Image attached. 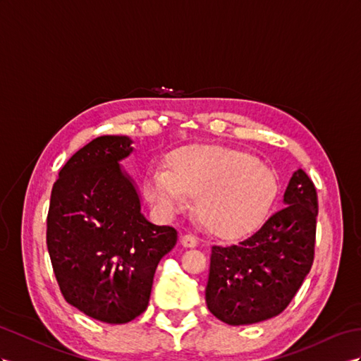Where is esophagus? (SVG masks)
Masks as SVG:
<instances>
[{
	"label": "esophagus",
	"mask_w": 361,
	"mask_h": 361,
	"mask_svg": "<svg viewBox=\"0 0 361 361\" xmlns=\"http://www.w3.org/2000/svg\"><path fill=\"white\" fill-rule=\"evenodd\" d=\"M197 244H198V241H197L195 236H192V235H184V236H181V245H183V247L193 248V247H197Z\"/></svg>",
	"instance_id": "obj_1"
}]
</instances>
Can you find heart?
Instances as JSON below:
<instances>
[{
    "label": "heart",
    "instance_id": "b5f03b06",
    "mask_svg": "<svg viewBox=\"0 0 361 361\" xmlns=\"http://www.w3.org/2000/svg\"><path fill=\"white\" fill-rule=\"evenodd\" d=\"M277 192L269 166L241 151L215 145H189L175 149L166 172L146 180L145 195L166 215H175L195 198L200 223L212 235L241 238L259 226Z\"/></svg>",
    "mask_w": 361,
    "mask_h": 361
}]
</instances>
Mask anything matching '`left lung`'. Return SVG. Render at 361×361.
<instances>
[{"mask_svg":"<svg viewBox=\"0 0 361 361\" xmlns=\"http://www.w3.org/2000/svg\"><path fill=\"white\" fill-rule=\"evenodd\" d=\"M283 204L250 238L212 247L206 303L221 322L238 326L277 316L310 273L319 209L305 171L293 173Z\"/></svg>","mask_w":361,"mask_h":361,"instance_id":"1","label":"left lung"}]
</instances>
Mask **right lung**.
Returning <instances> with one entry per match:
<instances>
[{"label":"right lung","instance_id":"obj_1","mask_svg":"<svg viewBox=\"0 0 361 361\" xmlns=\"http://www.w3.org/2000/svg\"><path fill=\"white\" fill-rule=\"evenodd\" d=\"M126 135H102L59 171L47 215V248L61 293L87 316L118 325L147 308L155 269L177 244V230L142 214L120 160Z\"/></svg>","mask_w":361,"mask_h":361}]
</instances>
